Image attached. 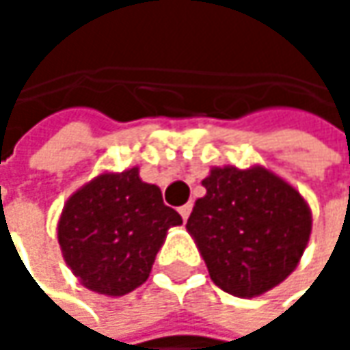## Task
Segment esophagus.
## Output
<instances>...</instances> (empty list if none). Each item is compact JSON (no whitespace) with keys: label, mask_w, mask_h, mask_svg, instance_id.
<instances>
[{"label":"esophagus","mask_w":350,"mask_h":350,"mask_svg":"<svg viewBox=\"0 0 350 350\" xmlns=\"http://www.w3.org/2000/svg\"><path fill=\"white\" fill-rule=\"evenodd\" d=\"M190 211H192V204H184V206H180V208H178V213H180L182 221H186V219L190 217Z\"/></svg>","instance_id":"1"}]
</instances>
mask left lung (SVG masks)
Masks as SVG:
<instances>
[{"mask_svg": "<svg viewBox=\"0 0 350 350\" xmlns=\"http://www.w3.org/2000/svg\"><path fill=\"white\" fill-rule=\"evenodd\" d=\"M202 186L206 194L194 202L186 229L211 280L237 298H255L282 284L312 233L304 196L261 166L213 168Z\"/></svg>", "mask_w": 350, "mask_h": 350, "instance_id": "8db88e82", "label": "left lung"}]
</instances>
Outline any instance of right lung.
<instances>
[{
  "mask_svg": "<svg viewBox=\"0 0 350 350\" xmlns=\"http://www.w3.org/2000/svg\"><path fill=\"white\" fill-rule=\"evenodd\" d=\"M182 217L162 200V190L137 168L103 172L64 202L58 243L79 282L103 296H125L152 271L168 229Z\"/></svg>",
  "mask_w": 350,
  "mask_h": 350,
  "instance_id": "right-lung-1",
  "label": "right lung"
}]
</instances>
